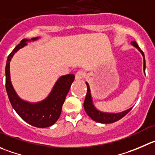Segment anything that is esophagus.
<instances>
[{
	"instance_id": "1",
	"label": "esophagus",
	"mask_w": 155,
	"mask_h": 155,
	"mask_svg": "<svg viewBox=\"0 0 155 155\" xmlns=\"http://www.w3.org/2000/svg\"><path fill=\"white\" fill-rule=\"evenodd\" d=\"M84 72L81 70L78 71L75 74V80L80 81L84 78Z\"/></svg>"
}]
</instances>
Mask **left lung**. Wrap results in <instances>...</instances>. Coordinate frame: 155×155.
Masks as SVG:
<instances>
[{
  "mask_svg": "<svg viewBox=\"0 0 155 155\" xmlns=\"http://www.w3.org/2000/svg\"><path fill=\"white\" fill-rule=\"evenodd\" d=\"M132 45H133L134 46L136 47L141 53L142 54L143 57H144V71L145 73V54L144 52L142 51V50L139 48L138 45L137 44V42L135 41H132L131 42ZM87 92L86 97H85L84 103V108L85 112L87 113V114L93 119V120L96 121L97 123H115L116 121L119 120L123 117H124L131 110L132 108L129 109V110H126L124 112H122L120 113H102V112L99 111L97 109L94 107V106L93 105L92 103V98H91V91H90V87L88 85L87 83Z\"/></svg>",
  "mask_w": 155,
  "mask_h": 155,
  "instance_id": "1",
  "label": "left lung"
}]
</instances>
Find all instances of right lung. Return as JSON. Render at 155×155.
I'll use <instances>...</instances> for the list:
<instances>
[{"instance_id": "1", "label": "right lung", "mask_w": 155, "mask_h": 155, "mask_svg": "<svg viewBox=\"0 0 155 155\" xmlns=\"http://www.w3.org/2000/svg\"><path fill=\"white\" fill-rule=\"evenodd\" d=\"M37 39L38 37L33 38L32 40ZM27 41L28 39H23L8 55L5 68L6 90L13 108L25 122L37 128L49 127L54 124L61 115L62 105L74 80V75L67 74L61 77L48 97L42 102L30 104L22 101L17 95L10 82V61L14 54L27 44Z\"/></svg>"}]
</instances>
